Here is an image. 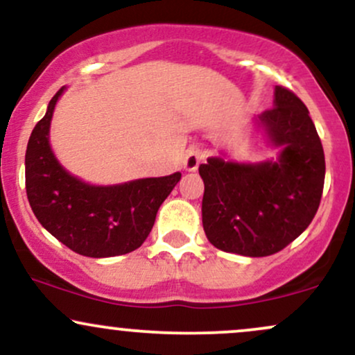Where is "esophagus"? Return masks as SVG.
I'll return each mask as SVG.
<instances>
[{
  "label": "esophagus",
  "mask_w": 355,
  "mask_h": 355,
  "mask_svg": "<svg viewBox=\"0 0 355 355\" xmlns=\"http://www.w3.org/2000/svg\"><path fill=\"white\" fill-rule=\"evenodd\" d=\"M203 160V155L198 148H190L187 150L185 157H183V168L187 172H195L198 168V165L202 164Z\"/></svg>",
  "instance_id": "34e87169"
}]
</instances>
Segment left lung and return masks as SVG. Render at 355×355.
<instances>
[{
	"label": "left lung",
	"instance_id": "obj_1",
	"mask_svg": "<svg viewBox=\"0 0 355 355\" xmlns=\"http://www.w3.org/2000/svg\"><path fill=\"white\" fill-rule=\"evenodd\" d=\"M277 160L237 164L210 157L198 166L205 191L202 222L214 247L245 257L277 254L311 225L320 205L325 157L302 100L275 87L274 107L259 115Z\"/></svg>",
	"mask_w": 355,
	"mask_h": 355
}]
</instances>
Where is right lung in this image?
Returning <instances> with one entry per match:
<instances>
[{"instance_id":"add662e5","label":"right lung","mask_w":355,"mask_h":355,"mask_svg":"<svg viewBox=\"0 0 355 355\" xmlns=\"http://www.w3.org/2000/svg\"><path fill=\"white\" fill-rule=\"evenodd\" d=\"M63 89L53 96L28 140L24 173L31 210L53 237L80 255L103 259L137 250L182 173L108 187L73 177L50 146L53 110Z\"/></svg>"}]
</instances>
